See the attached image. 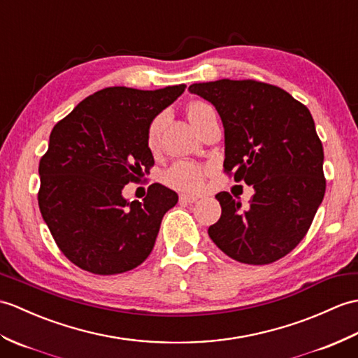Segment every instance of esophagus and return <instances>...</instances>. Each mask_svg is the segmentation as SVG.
<instances>
[{
	"mask_svg": "<svg viewBox=\"0 0 358 358\" xmlns=\"http://www.w3.org/2000/svg\"><path fill=\"white\" fill-rule=\"evenodd\" d=\"M198 201V196H195V195H187V194H181L180 195V203H196Z\"/></svg>",
	"mask_w": 358,
	"mask_h": 358,
	"instance_id": "1",
	"label": "esophagus"
}]
</instances>
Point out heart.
<instances>
[{"label":"heart","instance_id":"heart-1","mask_svg":"<svg viewBox=\"0 0 358 358\" xmlns=\"http://www.w3.org/2000/svg\"><path fill=\"white\" fill-rule=\"evenodd\" d=\"M212 113H215L213 108L203 102H194L187 108L189 119L195 128H198L207 115ZM164 117H166L164 114L157 115V117L151 122V124H149L148 145L151 149L157 148V145H159L160 131L163 128ZM203 178H204V169L201 166L190 162H176L173 164H171L163 173V181L166 185L172 189L185 190V192H195V190H198L203 185Z\"/></svg>","mask_w":358,"mask_h":358}]
</instances>
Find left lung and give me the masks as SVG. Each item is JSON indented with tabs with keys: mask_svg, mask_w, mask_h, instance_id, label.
<instances>
[{
	"mask_svg": "<svg viewBox=\"0 0 358 358\" xmlns=\"http://www.w3.org/2000/svg\"><path fill=\"white\" fill-rule=\"evenodd\" d=\"M210 102L224 127V169L253 186L243 209L215 195L221 218L209 236L231 259L264 265L301 243L325 195L323 146L308 108L285 90L256 80L220 79L189 87Z\"/></svg>",
	"mask_w": 358,
	"mask_h": 358,
	"instance_id": "obj_1",
	"label": "left lung"
}]
</instances>
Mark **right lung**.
I'll return each instance as SVG.
<instances>
[{
	"instance_id": "obj_1",
	"label": "right lung",
	"mask_w": 358,
	"mask_h": 358,
	"mask_svg": "<svg viewBox=\"0 0 358 358\" xmlns=\"http://www.w3.org/2000/svg\"><path fill=\"white\" fill-rule=\"evenodd\" d=\"M185 90L108 87L55 124L39 162L38 203L57 247L79 268L119 274L152 252L178 195L160 182L143 201H128L122 190L154 164L149 124Z\"/></svg>"
}]
</instances>
